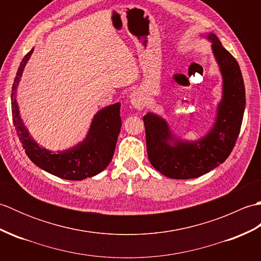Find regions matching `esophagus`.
I'll list each match as a JSON object with an SVG mask.
<instances>
[{"label": "esophagus", "mask_w": 261, "mask_h": 261, "mask_svg": "<svg viewBox=\"0 0 261 261\" xmlns=\"http://www.w3.org/2000/svg\"><path fill=\"white\" fill-rule=\"evenodd\" d=\"M130 103L137 110H143L146 107V98L140 91H135L130 95Z\"/></svg>", "instance_id": "34e87169"}]
</instances>
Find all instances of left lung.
Returning <instances> with one entry per match:
<instances>
[{"mask_svg":"<svg viewBox=\"0 0 261 261\" xmlns=\"http://www.w3.org/2000/svg\"><path fill=\"white\" fill-rule=\"evenodd\" d=\"M202 37L212 42L222 76V97L207 134L197 140H185L173 134L163 116L152 112L143 116L149 162L174 179L196 178L222 164L236 145L245 113L246 90L239 64L214 33Z\"/></svg>","mask_w":261,"mask_h":261,"instance_id":"obj_1","label":"left lung"}]
</instances>
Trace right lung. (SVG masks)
<instances>
[{"mask_svg":"<svg viewBox=\"0 0 261 261\" xmlns=\"http://www.w3.org/2000/svg\"><path fill=\"white\" fill-rule=\"evenodd\" d=\"M32 53L33 48L22 59L11 93L13 124L27 156L39 168L63 179L83 180L99 174L108 167L114 154L116 140L122 125L121 104L114 103L97 111L85 139L74 147L62 151H51L39 146L21 119L16 101V91L21 76Z\"/></svg>","mask_w":261,"mask_h":261,"instance_id":"right-lung-1","label":"right lung"}]
</instances>
